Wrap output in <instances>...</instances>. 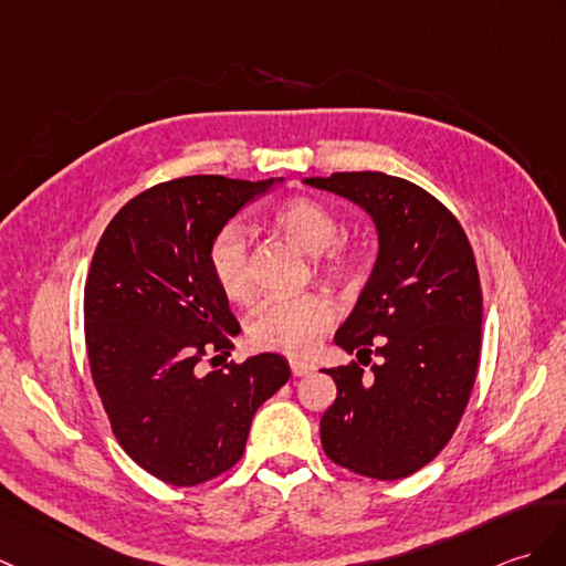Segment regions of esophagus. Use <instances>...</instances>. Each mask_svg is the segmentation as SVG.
I'll use <instances>...</instances> for the list:
<instances>
[{
	"mask_svg": "<svg viewBox=\"0 0 566 566\" xmlns=\"http://www.w3.org/2000/svg\"><path fill=\"white\" fill-rule=\"evenodd\" d=\"M289 366H292L294 376H308V374L315 371V366L311 361H301V359H292V361H289Z\"/></svg>",
	"mask_w": 566,
	"mask_h": 566,
	"instance_id": "1",
	"label": "esophagus"
}]
</instances>
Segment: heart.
<instances>
[{
    "label": "heart",
    "mask_w": 566,
    "mask_h": 566,
    "mask_svg": "<svg viewBox=\"0 0 566 566\" xmlns=\"http://www.w3.org/2000/svg\"><path fill=\"white\" fill-rule=\"evenodd\" d=\"M274 227L306 253L318 255V268L331 277H357L364 270V258L354 248L339 245L337 217L313 197H292L272 214ZM209 270L223 296L231 301L251 298L253 284L248 272V243L241 229L229 227L214 235L209 245ZM335 304L318 292L298 296L268 298L255 308L248 335L260 349L284 352L292 357H306L335 323Z\"/></svg>",
    "instance_id": "obj_1"
}]
</instances>
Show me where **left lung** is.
<instances>
[{
	"label": "left lung",
	"mask_w": 566,
	"mask_h": 566,
	"mask_svg": "<svg viewBox=\"0 0 566 566\" xmlns=\"http://www.w3.org/2000/svg\"><path fill=\"white\" fill-rule=\"evenodd\" d=\"M347 197L376 223L378 258L369 282L335 333V345L378 364L325 369L337 398L321 419L333 463L374 480H400L451 441L475 386L482 343V289L458 219L415 182L352 170L306 178Z\"/></svg>",
	"instance_id": "1"
}]
</instances>
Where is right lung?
Returning <instances> with one entry per match:
<instances>
[{"mask_svg":"<svg viewBox=\"0 0 566 566\" xmlns=\"http://www.w3.org/2000/svg\"><path fill=\"white\" fill-rule=\"evenodd\" d=\"M272 182H159L113 217L91 260L84 333L103 410L125 453L174 488L239 463L258 407L292 376L270 352L200 374V361L227 357L241 333L209 270V245Z\"/></svg>","mask_w":566,"mask_h":566,"instance_id":"1","label":"right lung"}]
</instances>
